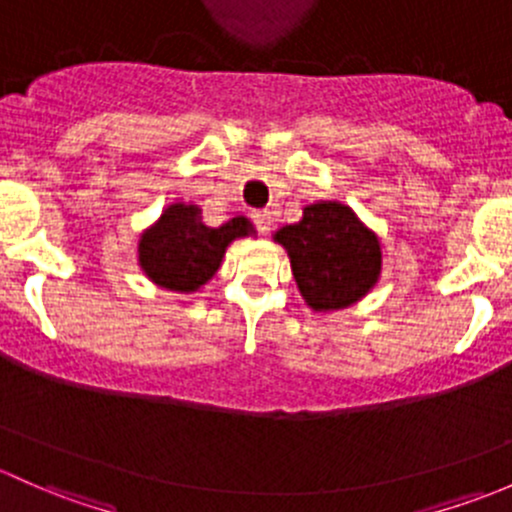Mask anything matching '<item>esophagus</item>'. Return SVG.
Listing matches in <instances>:
<instances>
[{"label": "esophagus", "instance_id": "obj_1", "mask_svg": "<svg viewBox=\"0 0 512 512\" xmlns=\"http://www.w3.org/2000/svg\"><path fill=\"white\" fill-rule=\"evenodd\" d=\"M254 221H256V226L261 234H268V231L273 229V221H276V217H273L271 209H261V212L254 214Z\"/></svg>", "mask_w": 512, "mask_h": 512}]
</instances>
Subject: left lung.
<instances>
[{
    "instance_id": "obj_1",
    "label": "left lung",
    "mask_w": 512,
    "mask_h": 512,
    "mask_svg": "<svg viewBox=\"0 0 512 512\" xmlns=\"http://www.w3.org/2000/svg\"><path fill=\"white\" fill-rule=\"evenodd\" d=\"M313 313H337L360 303L382 276V239L355 209L335 199L305 204L303 217L273 234Z\"/></svg>"
}]
</instances>
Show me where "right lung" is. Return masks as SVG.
Listing matches in <instances>:
<instances>
[{
	"label": "right lung",
	"mask_w": 512,
	"mask_h": 512,
	"mask_svg": "<svg viewBox=\"0 0 512 512\" xmlns=\"http://www.w3.org/2000/svg\"><path fill=\"white\" fill-rule=\"evenodd\" d=\"M246 236H256V229L244 214L219 226H207L199 204L172 202L140 231L138 266L157 288L199 293L217 276L226 249Z\"/></svg>",
	"instance_id": "right-lung-1"
}]
</instances>
